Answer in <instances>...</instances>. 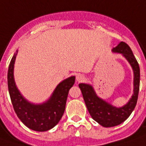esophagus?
Wrapping results in <instances>:
<instances>
[{"instance_id": "obj_1", "label": "esophagus", "mask_w": 146, "mask_h": 146, "mask_svg": "<svg viewBox=\"0 0 146 146\" xmlns=\"http://www.w3.org/2000/svg\"><path fill=\"white\" fill-rule=\"evenodd\" d=\"M84 79H85V78H84V76L82 74H78L76 76V81L78 82H82Z\"/></svg>"}]
</instances>
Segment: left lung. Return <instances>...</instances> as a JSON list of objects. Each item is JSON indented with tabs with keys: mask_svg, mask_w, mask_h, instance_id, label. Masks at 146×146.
<instances>
[{
	"mask_svg": "<svg viewBox=\"0 0 146 146\" xmlns=\"http://www.w3.org/2000/svg\"><path fill=\"white\" fill-rule=\"evenodd\" d=\"M112 51L113 53L122 54L128 61L133 70L134 89L128 102L123 107L117 108L99 97L92 85L86 83H80L78 85L89 113L96 122L105 127L117 126L130 116L136 107L140 87V67L129 46L121 41L116 47L112 49Z\"/></svg>",
	"mask_w": 146,
	"mask_h": 146,
	"instance_id": "left-lung-1",
	"label": "left lung"
}]
</instances>
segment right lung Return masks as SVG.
Listing matches in <instances>:
<instances>
[{
	"mask_svg": "<svg viewBox=\"0 0 146 146\" xmlns=\"http://www.w3.org/2000/svg\"><path fill=\"white\" fill-rule=\"evenodd\" d=\"M18 50L12 57L8 69V89L11 102L18 117L29 128L36 131H46L60 122L66 105L69 89L75 82V77H69L55 87L46 101L41 104L29 102L19 91L14 78V67Z\"/></svg>",
	"mask_w": 146,
	"mask_h": 146,
	"instance_id": "obj_1",
	"label": "right lung"
}]
</instances>
